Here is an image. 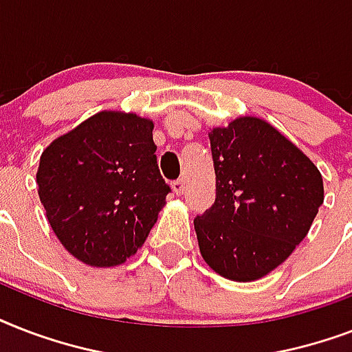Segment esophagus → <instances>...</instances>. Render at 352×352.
<instances>
[{
    "label": "esophagus",
    "instance_id": "1",
    "mask_svg": "<svg viewBox=\"0 0 352 352\" xmlns=\"http://www.w3.org/2000/svg\"><path fill=\"white\" fill-rule=\"evenodd\" d=\"M173 192L177 193V195H182L184 193V179H177V181H173Z\"/></svg>",
    "mask_w": 352,
    "mask_h": 352
}]
</instances>
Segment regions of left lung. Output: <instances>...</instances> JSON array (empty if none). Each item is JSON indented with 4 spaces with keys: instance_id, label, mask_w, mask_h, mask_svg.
Masks as SVG:
<instances>
[{
    "instance_id": "left-lung-1",
    "label": "left lung",
    "mask_w": 352,
    "mask_h": 352,
    "mask_svg": "<svg viewBox=\"0 0 352 352\" xmlns=\"http://www.w3.org/2000/svg\"><path fill=\"white\" fill-rule=\"evenodd\" d=\"M215 203L193 219L201 254L234 281L267 276L305 239L323 204L318 168L268 122L210 131Z\"/></svg>"
}]
</instances>
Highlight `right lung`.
<instances>
[{
  "label": "right lung",
  "mask_w": 352,
  "mask_h": 352,
  "mask_svg": "<svg viewBox=\"0 0 352 352\" xmlns=\"http://www.w3.org/2000/svg\"><path fill=\"white\" fill-rule=\"evenodd\" d=\"M155 151L153 122L102 111L41 153L40 201L76 259L115 267L144 245L171 192Z\"/></svg>",
  "instance_id": "add662e5"
}]
</instances>
